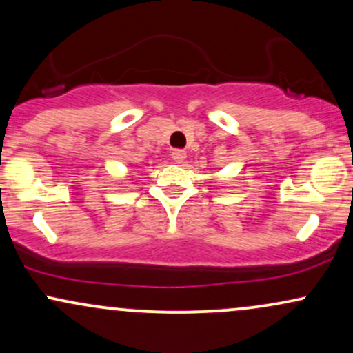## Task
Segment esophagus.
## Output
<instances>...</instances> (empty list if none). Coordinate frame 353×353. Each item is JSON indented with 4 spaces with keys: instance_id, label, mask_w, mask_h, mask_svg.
I'll list each match as a JSON object with an SVG mask.
<instances>
[{
    "instance_id": "1",
    "label": "esophagus",
    "mask_w": 353,
    "mask_h": 353,
    "mask_svg": "<svg viewBox=\"0 0 353 353\" xmlns=\"http://www.w3.org/2000/svg\"><path fill=\"white\" fill-rule=\"evenodd\" d=\"M171 156H172L174 163H176V164H182V163H184V161H185V157H188V152L182 151V149H174Z\"/></svg>"
}]
</instances>
